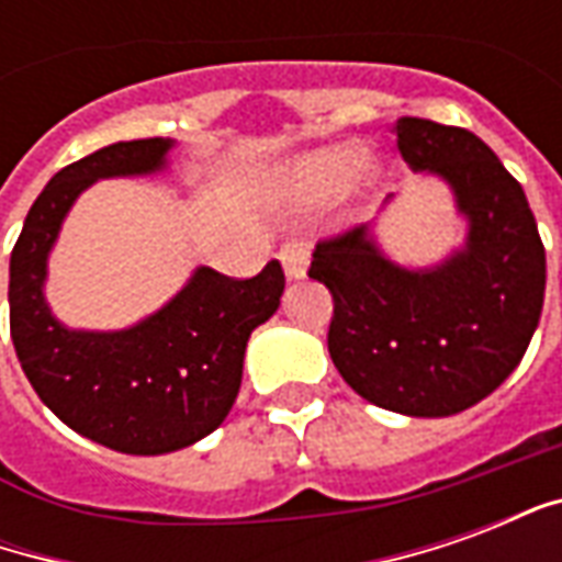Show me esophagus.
I'll use <instances>...</instances> for the list:
<instances>
[{
  "mask_svg": "<svg viewBox=\"0 0 562 562\" xmlns=\"http://www.w3.org/2000/svg\"><path fill=\"white\" fill-rule=\"evenodd\" d=\"M280 261L289 280H301V277H306V268H310V246L304 240H297V237L285 240L280 249Z\"/></svg>",
  "mask_w": 562,
  "mask_h": 562,
  "instance_id": "34e87169",
  "label": "esophagus"
}]
</instances>
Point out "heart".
<instances>
[{"label":"heart","instance_id":"obj_1","mask_svg":"<svg viewBox=\"0 0 562 562\" xmlns=\"http://www.w3.org/2000/svg\"><path fill=\"white\" fill-rule=\"evenodd\" d=\"M367 164H370V149L361 140H340V144L318 147L289 165V171L282 177V195L301 207L325 204L346 192L361 173L364 180H373L379 171L373 165L367 169Z\"/></svg>","mask_w":562,"mask_h":562}]
</instances>
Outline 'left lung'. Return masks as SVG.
I'll use <instances>...</instances> for the list:
<instances>
[{
	"instance_id": "8db88e82",
	"label": "left lung",
	"mask_w": 562,
	"mask_h": 562,
	"mask_svg": "<svg viewBox=\"0 0 562 562\" xmlns=\"http://www.w3.org/2000/svg\"><path fill=\"white\" fill-rule=\"evenodd\" d=\"M397 147L439 177L467 240L430 268L385 256L373 225L322 240L310 277L328 285V352L355 394L391 413L446 418L484 401L520 364L544 301V246L520 183L458 126L401 116Z\"/></svg>"
}]
</instances>
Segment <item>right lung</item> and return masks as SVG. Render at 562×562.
Instances as JSON below:
<instances>
[{
	"instance_id": "obj_1",
	"label": "right lung",
	"mask_w": 562,
	"mask_h": 562,
	"mask_svg": "<svg viewBox=\"0 0 562 562\" xmlns=\"http://www.w3.org/2000/svg\"><path fill=\"white\" fill-rule=\"evenodd\" d=\"M171 147V138L120 140L54 173L11 252V340L30 385L75 434L123 454H168L225 422L249 334L277 313L285 289L280 261L252 280L198 268L168 304L123 330L68 328L54 316L47 258L80 192L165 171Z\"/></svg>"
}]
</instances>
